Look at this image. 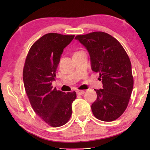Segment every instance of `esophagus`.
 Segmentation results:
<instances>
[{
	"mask_svg": "<svg viewBox=\"0 0 150 150\" xmlns=\"http://www.w3.org/2000/svg\"><path fill=\"white\" fill-rule=\"evenodd\" d=\"M76 92H77V94L79 95H81L84 93V90H77Z\"/></svg>",
	"mask_w": 150,
	"mask_h": 150,
	"instance_id": "esophagus-1",
	"label": "esophagus"
}]
</instances>
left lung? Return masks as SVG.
<instances>
[{
  "mask_svg": "<svg viewBox=\"0 0 150 150\" xmlns=\"http://www.w3.org/2000/svg\"><path fill=\"white\" fill-rule=\"evenodd\" d=\"M75 39L86 47L91 69L102 78L103 89L95 90L97 98L91 105L93 115L106 122L116 120L126 110L133 90L128 54L115 38L103 31L77 35Z\"/></svg>",
  "mask_w": 150,
  "mask_h": 150,
  "instance_id": "obj_1",
  "label": "left lung"
}]
</instances>
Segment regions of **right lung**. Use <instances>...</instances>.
Listing matches in <instances>:
<instances>
[{"instance_id": "right-lung-1", "label": "right lung", "mask_w": 150, "mask_h": 150, "mask_svg": "<svg viewBox=\"0 0 150 150\" xmlns=\"http://www.w3.org/2000/svg\"><path fill=\"white\" fill-rule=\"evenodd\" d=\"M75 35L50 33L35 42L28 52L23 68V81L28 97L35 112L52 127L68 122L75 91L66 93L52 86L63 50Z\"/></svg>"}]
</instances>
